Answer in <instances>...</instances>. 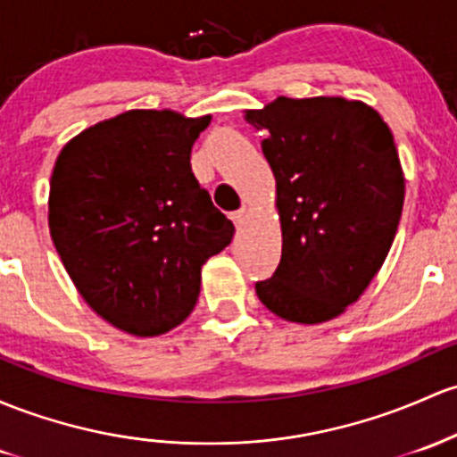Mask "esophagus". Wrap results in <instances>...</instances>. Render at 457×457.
Returning a JSON list of instances; mask_svg holds the SVG:
<instances>
[{
  "instance_id": "obj_1",
  "label": "esophagus",
  "mask_w": 457,
  "mask_h": 457,
  "mask_svg": "<svg viewBox=\"0 0 457 457\" xmlns=\"http://www.w3.org/2000/svg\"><path fill=\"white\" fill-rule=\"evenodd\" d=\"M232 220L234 223H237V228H243L245 225V220H247V210H238V212H234L232 214Z\"/></svg>"
}]
</instances>
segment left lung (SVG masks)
<instances>
[{"label":"left lung","instance_id":"8db88e82","mask_svg":"<svg viewBox=\"0 0 457 457\" xmlns=\"http://www.w3.org/2000/svg\"><path fill=\"white\" fill-rule=\"evenodd\" d=\"M245 121L267 129L282 258L255 293L290 323L319 325L360 299L382 269L403 210L393 132L375 108L345 97H278Z\"/></svg>","mask_w":457,"mask_h":457}]
</instances>
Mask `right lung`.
I'll list each match as a JSON object with an SVG mask.
<instances>
[{
	"label": "right lung",
	"instance_id": "right-lung-1",
	"mask_svg": "<svg viewBox=\"0 0 457 457\" xmlns=\"http://www.w3.org/2000/svg\"><path fill=\"white\" fill-rule=\"evenodd\" d=\"M175 110H128L60 149L49 182V234L93 312L138 338L193 312L202 267L234 223L190 171L210 125Z\"/></svg>",
	"mask_w": 457,
	"mask_h": 457
}]
</instances>
